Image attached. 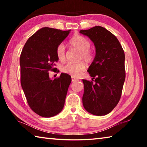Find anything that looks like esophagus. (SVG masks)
<instances>
[{
	"label": "esophagus",
	"instance_id": "obj_1",
	"mask_svg": "<svg viewBox=\"0 0 147 147\" xmlns=\"http://www.w3.org/2000/svg\"><path fill=\"white\" fill-rule=\"evenodd\" d=\"M77 80H78L75 78L74 77H72V82H75V81H77Z\"/></svg>",
	"mask_w": 147,
	"mask_h": 147
}]
</instances>
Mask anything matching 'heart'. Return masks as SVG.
<instances>
[{
  "instance_id": "obj_1",
  "label": "heart",
  "mask_w": 147,
  "mask_h": 147,
  "mask_svg": "<svg viewBox=\"0 0 147 147\" xmlns=\"http://www.w3.org/2000/svg\"><path fill=\"white\" fill-rule=\"evenodd\" d=\"M70 45L80 52L79 55V61H84L86 63H89L93 58V54L90 51L91 42L84 36L77 35L74 36L69 41ZM56 55L60 61H63L65 59V48L63 44H60L57 47ZM86 65L84 62H79L78 63H67L65 65L62 71L63 73L70 74L73 76H78L85 70Z\"/></svg>"
}]
</instances>
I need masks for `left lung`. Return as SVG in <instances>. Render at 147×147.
I'll list each match as a JSON object with an SVG mask.
<instances>
[{"instance_id": "left-lung-1", "label": "left lung", "mask_w": 147, "mask_h": 147, "mask_svg": "<svg viewBox=\"0 0 147 147\" xmlns=\"http://www.w3.org/2000/svg\"><path fill=\"white\" fill-rule=\"evenodd\" d=\"M95 47L88 71L94 82L82 80L83 106L88 112L102 116L110 113L121 98L125 80L124 53L117 38L102 26L80 30Z\"/></svg>"}]
</instances>
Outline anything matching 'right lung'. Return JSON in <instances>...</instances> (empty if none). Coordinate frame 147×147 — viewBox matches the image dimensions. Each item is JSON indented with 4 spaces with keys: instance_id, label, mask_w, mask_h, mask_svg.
<instances>
[{
    "instance_id": "1",
    "label": "right lung",
    "mask_w": 147,
    "mask_h": 147,
    "mask_svg": "<svg viewBox=\"0 0 147 147\" xmlns=\"http://www.w3.org/2000/svg\"><path fill=\"white\" fill-rule=\"evenodd\" d=\"M70 32L43 27L27 40L21 54L22 88L30 108L43 117L55 116L63 108L71 77L61 73L52 80L49 71L56 69L57 47Z\"/></svg>"
}]
</instances>
